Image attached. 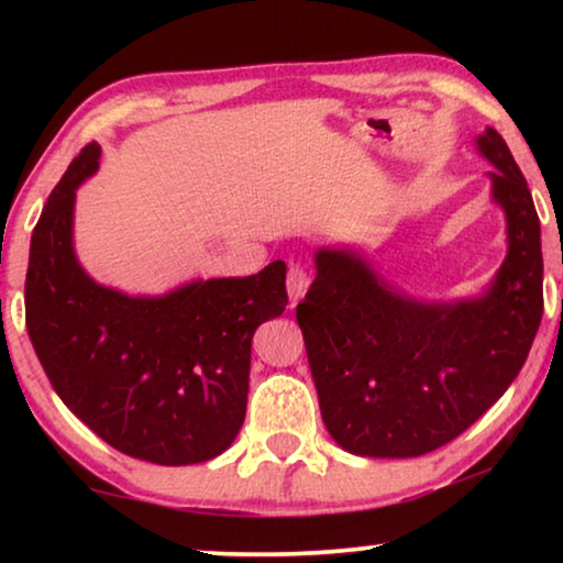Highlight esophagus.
Here are the masks:
<instances>
[{
    "label": "esophagus",
    "instance_id": "obj_1",
    "mask_svg": "<svg viewBox=\"0 0 563 563\" xmlns=\"http://www.w3.org/2000/svg\"><path fill=\"white\" fill-rule=\"evenodd\" d=\"M310 282L312 276L307 274V268L302 264H291L289 272H287V291H289V302L295 307L299 299L307 295V289H310Z\"/></svg>",
    "mask_w": 563,
    "mask_h": 563
}]
</instances>
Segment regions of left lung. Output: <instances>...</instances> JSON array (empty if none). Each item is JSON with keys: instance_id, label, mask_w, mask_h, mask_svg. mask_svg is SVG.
Listing matches in <instances>:
<instances>
[{"instance_id": "8db88e82", "label": "left lung", "mask_w": 563, "mask_h": 563, "mask_svg": "<svg viewBox=\"0 0 563 563\" xmlns=\"http://www.w3.org/2000/svg\"><path fill=\"white\" fill-rule=\"evenodd\" d=\"M495 166L492 202L507 220V256L479 297L422 302L353 249L314 251V282L297 305L320 412L356 456L412 459L482 418L526 364L543 318L541 222L495 128L476 137Z\"/></svg>"}]
</instances>
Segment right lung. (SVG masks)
Wrapping results in <instances>:
<instances>
[{"instance_id": "add662e5", "label": "right lung", "mask_w": 563, "mask_h": 563, "mask_svg": "<svg viewBox=\"0 0 563 563\" xmlns=\"http://www.w3.org/2000/svg\"><path fill=\"white\" fill-rule=\"evenodd\" d=\"M91 143L51 191L30 241L25 322L64 405L128 456L202 464L235 441L251 343L287 307V264L197 279L158 297L97 284L74 251L76 189L99 168Z\"/></svg>"}]
</instances>
